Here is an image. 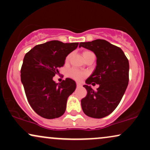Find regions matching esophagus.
I'll use <instances>...</instances> for the list:
<instances>
[{
  "label": "esophagus",
  "mask_w": 150,
  "mask_h": 150,
  "mask_svg": "<svg viewBox=\"0 0 150 150\" xmlns=\"http://www.w3.org/2000/svg\"><path fill=\"white\" fill-rule=\"evenodd\" d=\"M77 87H81V84L79 82H77Z\"/></svg>",
  "instance_id": "obj_1"
}]
</instances>
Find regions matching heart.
Instances as JSON below:
<instances>
[{
	"mask_svg": "<svg viewBox=\"0 0 150 150\" xmlns=\"http://www.w3.org/2000/svg\"><path fill=\"white\" fill-rule=\"evenodd\" d=\"M89 53H93L90 51H85V52H83V56H85L87 54H89ZM70 59V55L66 57V61L68 62ZM86 75V73L84 72L79 71V70L77 69H72L71 70H69V72L67 73V75L71 78H73L75 80L79 81L82 79V77Z\"/></svg>",
	"mask_w": 150,
	"mask_h": 150,
	"instance_id": "b5f03b06",
	"label": "heart"
}]
</instances>
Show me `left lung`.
Here are the masks:
<instances>
[{
  "mask_svg": "<svg viewBox=\"0 0 150 150\" xmlns=\"http://www.w3.org/2000/svg\"><path fill=\"white\" fill-rule=\"evenodd\" d=\"M93 51L97 57L93 73L84 85L87 94L81 105L86 115L102 118L109 115L120 103L129 82V61L119 47L104 39L81 42L79 48ZM96 83L100 86L94 91L89 84Z\"/></svg>",
  "mask_w": 150,
  "mask_h": 150,
  "instance_id": "1",
  "label": "left lung"
}]
</instances>
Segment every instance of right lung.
Masks as SVG:
<instances>
[{
  "mask_svg": "<svg viewBox=\"0 0 150 150\" xmlns=\"http://www.w3.org/2000/svg\"><path fill=\"white\" fill-rule=\"evenodd\" d=\"M78 43L53 40L37 45L25 54L21 70V79L28 102L40 116L53 119L62 116L66 102L76 88V83L66 78L56 83L53 77L65 63L66 57Z\"/></svg>",
  "mask_w": 150,
  "mask_h": 150,
  "instance_id": "obj_1",
  "label": "right lung"
}]
</instances>
